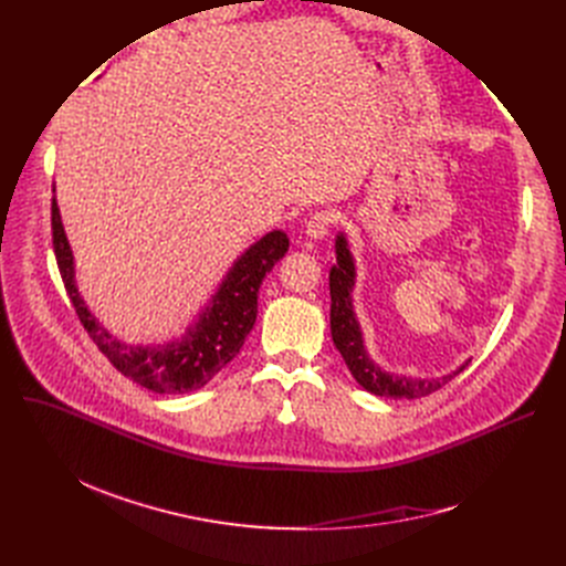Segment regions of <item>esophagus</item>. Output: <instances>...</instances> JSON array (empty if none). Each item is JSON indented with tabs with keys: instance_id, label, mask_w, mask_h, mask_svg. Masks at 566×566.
<instances>
[{
	"instance_id": "34e87169",
	"label": "esophagus",
	"mask_w": 566,
	"mask_h": 566,
	"mask_svg": "<svg viewBox=\"0 0 566 566\" xmlns=\"http://www.w3.org/2000/svg\"><path fill=\"white\" fill-rule=\"evenodd\" d=\"M337 220H339V216L335 211H318L310 218L305 231L310 238H323L331 233V229L337 224Z\"/></svg>"
}]
</instances>
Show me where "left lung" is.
I'll use <instances>...</instances> for the list:
<instances>
[{"mask_svg":"<svg viewBox=\"0 0 566 566\" xmlns=\"http://www.w3.org/2000/svg\"><path fill=\"white\" fill-rule=\"evenodd\" d=\"M353 259L348 254L344 235L337 238V263L331 271V333L337 350L342 353V358L353 374V378L358 380L363 388L371 395L378 397H390V399H418L427 397L436 390H440L442 385H448L459 371L468 367V363L454 374V376H444L436 380H418V378H397L380 371L371 360L363 346V335L358 328V321H355L353 305H350V289H353Z\"/></svg>","mask_w":566,"mask_h":566,"instance_id":"8db88e82","label":"left lung"}]
</instances>
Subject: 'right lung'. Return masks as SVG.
I'll list each match as a JSON object with an SVG mask.
<instances>
[{
  "instance_id": "1",
  "label": "right lung",
  "mask_w": 566,
  "mask_h": 566,
  "mask_svg": "<svg viewBox=\"0 0 566 566\" xmlns=\"http://www.w3.org/2000/svg\"><path fill=\"white\" fill-rule=\"evenodd\" d=\"M52 248L69 298L88 337L105 358L133 382L158 395H184L203 388L224 365L241 353L245 337L256 321V295L265 273L286 254L289 238L284 231L265 233L241 259L233 263L227 280L216 293L213 305L206 307L199 323L186 339L156 348L128 346L114 339L92 316L80 298L73 277V254L52 199Z\"/></svg>"
}]
</instances>
